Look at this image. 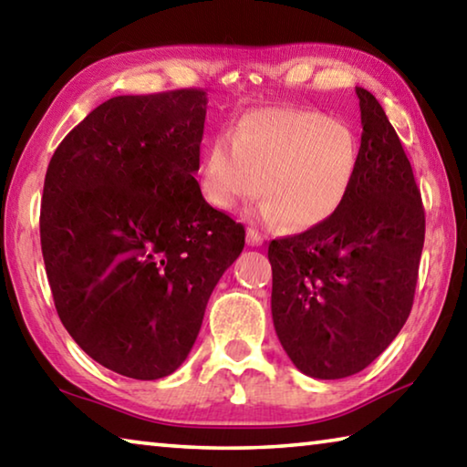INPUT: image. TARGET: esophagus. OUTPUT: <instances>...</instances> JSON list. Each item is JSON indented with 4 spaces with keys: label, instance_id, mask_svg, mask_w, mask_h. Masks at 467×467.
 <instances>
[{
    "label": "esophagus",
    "instance_id": "34e87169",
    "mask_svg": "<svg viewBox=\"0 0 467 467\" xmlns=\"http://www.w3.org/2000/svg\"><path fill=\"white\" fill-rule=\"evenodd\" d=\"M247 244L249 247H259V244H264V236L255 228H247Z\"/></svg>",
    "mask_w": 467,
    "mask_h": 467
}]
</instances>
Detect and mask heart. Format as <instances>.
Wrapping results in <instances>:
<instances>
[{
  "mask_svg": "<svg viewBox=\"0 0 467 467\" xmlns=\"http://www.w3.org/2000/svg\"><path fill=\"white\" fill-rule=\"evenodd\" d=\"M358 171V141L344 121L303 109H255L203 146L197 187L231 212L264 189L259 216L296 231L337 214ZM263 181L259 182L258 177Z\"/></svg>",
  "mask_w": 467,
  "mask_h": 467,
  "instance_id": "1",
  "label": "heart"
}]
</instances>
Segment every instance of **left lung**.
Segmentation results:
<instances>
[{
  "mask_svg": "<svg viewBox=\"0 0 467 467\" xmlns=\"http://www.w3.org/2000/svg\"><path fill=\"white\" fill-rule=\"evenodd\" d=\"M354 185L337 214L270 243L272 319L288 358L315 379L367 368L414 303L424 208L412 164L383 107L365 88Z\"/></svg>",
  "mask_w": 467,
  "mask_h": 467,
  "instance_id": "8db88e82",
  "label": "left lung"
}]
</instances>
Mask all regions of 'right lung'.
I'll return each mask as SVG.
<instances>
[{"instance_id": "right-lung-1", "label": "right lung", "mask_w": 467, "mask_h": 467, "mask_svg": "<svg viewBox=\"0 0 467 467\" xmlns=\"http://www.w3.org/2000/svg\"><path fill=\"white\" fill-rule=\"evenodd\" d=\"M203 90L115 97L63 138L45 175L41 247L55 309L99 365L154 381L183 365L244 228L195 172Z\"/></svg>"}]
</instances>
